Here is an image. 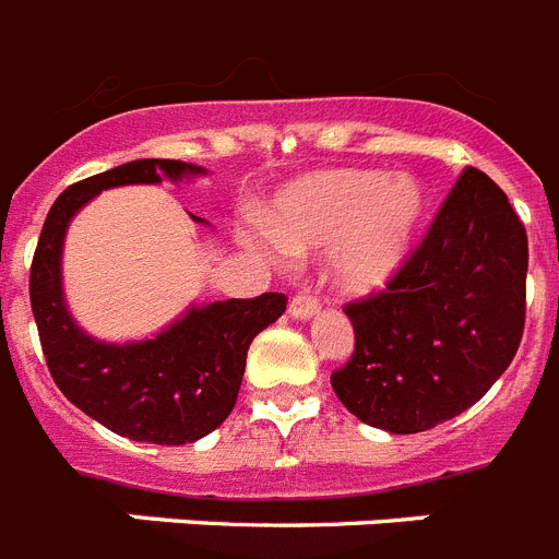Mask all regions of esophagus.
I'll use <instances>...</instances> for the list:
<instances>
[{"instance_id":"esophagus-1","label":"esophagus","mask_w":559,"mask_h":559,"mask_svg":"<svg viewBox=\"0 0 559 559\" xmlns=\"http://www.w3.org/2000/svg\"><path fill=\"white\" fill-rule=\"evenodd\" d=\"M320 312V304L307 293H298L293 300H289V314L295 320H309Z\"/></svg>"}]
</instances>
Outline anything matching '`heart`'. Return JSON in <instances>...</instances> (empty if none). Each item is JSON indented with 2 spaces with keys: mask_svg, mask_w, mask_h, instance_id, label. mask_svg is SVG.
Returning <instances> with one entry per match:
<instances>
[{
  "mask_svg": "<svg viewBox=\"0 0 559 559\" xmlns=\"http://www.w3.org/2000/svg\"><path fill=\"white\" fill-rule=\"evenodd\" d=\"M427 197L414 174L332 168L275 193L266 230L284 252L332 247V278L352 295L385 289L419 245Z\"/></svg>",
  "mask_w": 559,
  "mask_h": 559,
  "instance_id": "1",
  "label": "heart"
}]
</instances>
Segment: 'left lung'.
<instances>
[{
    "label": "left lung",
    "mask_w": 559,
    "mask_h": 559,
    "mask_svg": "<svg viewBox=\"0 0 559 559\" xmlns=\"http://www.w3.org/2000/svg\"><path fill=\"white\" fill-rule=\"evenodd\" d=\"M526 270V227L507 193L464 168L405 270L346 307L354 354L332 373L337 400L400 436L464 414L521 346Z\"/></svg>",
    "instance_id": "1"
}]
</instances>
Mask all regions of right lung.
<instances>
[{
    "instance_id": "right-lung-1",
    "label": "right lung",
    "mask_w": 559,
    "mask_h": 559,
    "mask_svg": "<svg viewBox=\"0 0 559 559\" xmlns=\"http://www.w3.org/2000/svg\"><path fill=\"white\" fill-rule=\"evenodd\" d=\"M205 168L182 159H132L67 188L47 213L31 266V307L61 394L111 433L152 444H191L230 416L252 337L284 314L286 295L193 304L157 337L106 343L67 309L61 252L72 216L120 186L182 182ZM205 225V219L191 216Z\"/></svg>"
}]
</instances>
